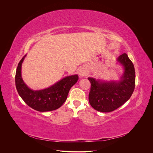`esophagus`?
Listing matches in <instances>:
<instances>
[{"mask_svg":"<svg viewBox=\"0 0 153 153\" xmlns=\"http://www.w3.org/2000/svg\"><path fill=\"white\" fill-rule=\"evenodd\" d=\"M78 73H79V74L80 77H83L86 74V71L83 67H81L79 69Z\"/></svg>","mask_w":153,"mask_h":153,"instance_id":"esophagus-1","label":"esophagus"}]
</instances>
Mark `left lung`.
<instances>
[{
  "label": "left lung",
  "instance_id": "1",
  "mask_svg": "<svg viewBox=\"0 0 153 153\" xmlns=\"http://www.w3.org/2000/svg\"><path fill=\"white\" fill-rule=\"evenodd\" d=\"M117 61L123 66L124 73L119 81H102L88 77L91 83L89 102L96 110L111 112L124 104L131 96L135 88L136 75L133 62L126 53Z\"/></svg>",
  "mask_w": 153,
  "mask_h": 153
}]
</instances>
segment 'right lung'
<instances>
[{
	"label": "right lung",
	"mask_w": 153,
	"mask_h": 153,
	"mask_svg": "<svg viewBox=\"0 0 153 153\" xmlns=\"http://www.w3.org/2000/svg\"><path fill=\"white\" fill-rule=\"evenodd\" d=\"M25 56L19 62L15 76L16 86L19 96L36 111L45 112L57 110L67 100L69 91L79 79L78 75L65 77L48 88L32 90L26 85L21 76L22 64Z\"/></svg>",
	"instance_id": "obj_1"
}]
</instances>
